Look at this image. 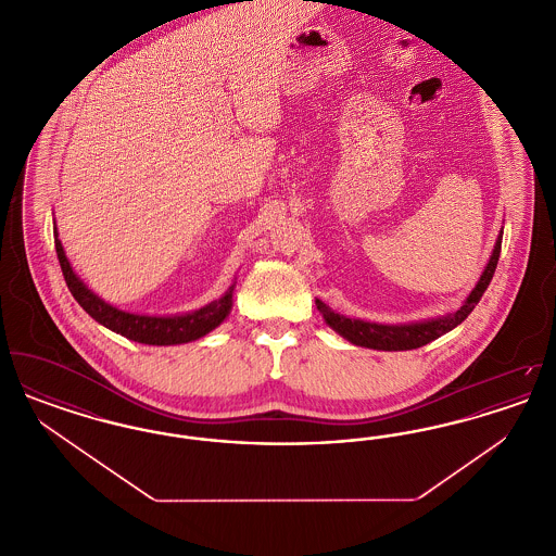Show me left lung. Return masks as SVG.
<instances>
[{"mask_svg": "<svg viewBox=\"0 0 556 556\" xmlns=\"http://www.w3.org/2000/svg\"><path fill=\"white\" fill-rule=\"evenodd\" d=\"M501 245H503V236L496 239L494 252L490 256V263L485 266L481 279L477 281L476 290L469 293L467 302L448 317L433 318V320H424V323H410V325H377V323H367L358 318H348L344 315L333 313L327 304L317 300L318 313L327 320L331 329H336L340 336H344L348 342L356 345H365L372 350H415L421 345L429 344L438 340L440 336L452 331L456 325H460L465 318L471 315L476 308L477 302L481 300L483 291L488 290L494 270L501 258Z\"/></svg>", "mask_w": 556, "mask_h": 556, "instance_id": "8db88e82", "label": "left lung"}]
</instances>
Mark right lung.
Wrapping results in <instances>:
<instances>
[{"label": "right lung", "instance_id": "right-lung-1", "mask_svg": "<svg viewBox=\"0 0 556 556\" xmlns=\"http://www.w3.org/2000/svg\"><path fill=\"white\" fill-rule=\"evenodd\" d=\"M53 243H55V254L60 261V268L64 275V281L68 286L75 300L83 306V311L98 323H102L108 329L121 333L123 338L139 342V344L150 345H173L193 342L202 336H206L214 327H218L225 317L231 311V295H233V286L225 291L218 300L206 304L200 311H193L189 315H179V317H146V315H131L123 313L114 306L100 300L91 290L83 286L79 277L73 273V266L66 261L64 248L58 239V233L53 231Z\"/></svg>", "mask_w": 556, "mask_h": 556}]
</instances>
